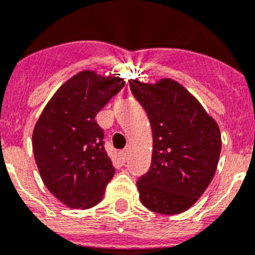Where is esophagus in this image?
<instances>
[{"label": "esophagus", "mask_w": 255, "mask_h": 255, "mask_svg": "<svg viewBox=\"0 0 255 255\" xmlns=\"http://www.w3.org/2000/svg\"><path fill=\"white\" fill-rule=\"evenodd\" d=\"M128 154H129V152H128V149H124L123 151H120V156H121V159L124 160V161L128 159Z\"/></svg>", "instance_id": "obj_1"}]
</instances>
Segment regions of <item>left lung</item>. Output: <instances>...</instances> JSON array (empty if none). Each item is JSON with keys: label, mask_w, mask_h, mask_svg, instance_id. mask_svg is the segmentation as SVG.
Masks as SVG:
<instances>
[{"label": "left lung", "mask_w": 255, "mask_h": 255, "mask_svg": "<svg viewBox=\"0 0 255 255\" xmlns=\"http://www.w3.org/2000/svg\"><path fill=\"white\" fill-rule=\"evenodd\" d=\"M152 130L151 165L137 180L140 200L151 212L179 214L202 196L219 161L217 123L199 101L171 79L156 84L129 80Z\"/></svg>", "instance_id": "8db88e82"}]
</instances>
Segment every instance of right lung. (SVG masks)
Listing matches in <instances>:
<instances>
[{
	"mask_svg": "<svg viewBox=\"0 0 255 255\" xmlns=\"http://www.w3.org/2000/svg\"><path fill=\"white\" fill-rule=\"evenodd\" d=\"M124 86L120 77L79 72L57 90L36 123L32 147L38 171L67 207L98 204L115 174L95 116Z\"/></svg>",
	"mask_w": 255,
	"mask_h": 255,
	"instance_id": "1",
	"label": "right lung"
}]
</instances>
